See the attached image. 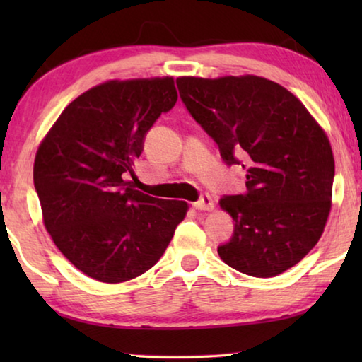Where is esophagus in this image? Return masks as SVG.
Here are the masks:
<instances>
[{"mask_svg":"<svg viewBox=\"0 0 362 362\" xmlns=\"http://www.w3.org/2000/svg\"><path fill=\"white\" fill-rule=\"evenodd\" d=\"M193 207L196 211H214V201L209 194H204L199 201H196Z\"/></svg>","mask_w":362,"mask_h":362,"instance_id":"34e87169","label":"esophagus"}]
</instances>
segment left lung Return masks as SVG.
Instances as JSON below:
<instances>
[{
    "mask_svg": "<svg viewBox=\"0 0 362 362\" xmlns=\"http://www.w3.org/2000/svg\"><path fill=\"white\" fill-rule=\"evenodd\" d=\"M177 88L223 161L246 170L247 193L218 201L235 220L220 259L255 278L297 265L320 241L332 207L335 163L326 131L267 78L180 76Z\"/></svg>",
    "mask_w": 362,
    "mask_h": 362,
    "instance_id": "1",
    "label": "left lung"
}]
</instances>
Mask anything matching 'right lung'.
<instances>
[{"mask_svg":"<svg viewBox=\"0 0 362 362\" xmlns=\"http://www.w3.org/2000/svg\"><path fill=\"white\" fill-rule=\"evenodd\" d=\"M177 102L173 76L112 79L66 105L41 140L33 182L42 223L71 265L100 283L140 276L161 259L185 201L136 189L146 131Z\"/></svg>","mask_w":362,"mask_h":362,"instance_id":"right-lung-1","label":"right lung"}]
</instances>
